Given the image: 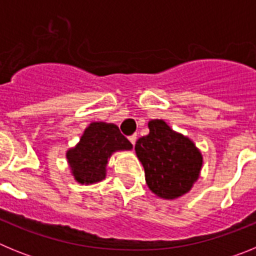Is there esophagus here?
I'll return each mask as SVG.
<instances>
[{"label":"esophagus","mask_w":256,"mask_h":256,"mask_svg":"<svg viewBox=\"0 0 256 256\" xmlns=\"http://www.w3.org/2000/svg\"><path fill=\"white\" fill-rule=\"evenodd\" d=\"M128 140H130V144H132L133 146H134V144H136V140H137V134H132V136H130V137H128Z\"/></svg>","instance_id":"1"}]
</instances>
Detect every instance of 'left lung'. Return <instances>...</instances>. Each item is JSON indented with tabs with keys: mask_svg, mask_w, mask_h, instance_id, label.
Listing matches in <instances>:
<instances>
[{
	"mask_svg": "<svg viewBox=\"0 0 256 256\" xmlns=\"http://www.w3.org/2000/svg\"><path fill=\"white\" fill-rule=\"evenodd\" d=\"M150 133L136 144L148 188L162 198L184 195L198 180L202 156L194 142L174 132L164 120L148 122Z\"/></svg>",
	"mask_w": 256,
	"mask_h": 256,
	"instance_id": "left-lung-1",
	"label": "left lung"
}]
</instances>
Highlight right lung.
<instances>
[{
    "label": "right lung",
    "instance_id": "1",
    "mask_svg": "<svg viewBox=\"0 0 256 256\" xmlns=\"http://www.w3.org/2000/svg\"><path fill=\"white\" fill-rule=\"evenodd\" d=\"M132 144L112 123H91L80 141L66 152V159L79 183L100 182L106 176V164L112 152L130 150Z\"/></svg>",
    "mask_w": 256,
    "mask_h": 256
}]
</instances>
